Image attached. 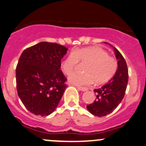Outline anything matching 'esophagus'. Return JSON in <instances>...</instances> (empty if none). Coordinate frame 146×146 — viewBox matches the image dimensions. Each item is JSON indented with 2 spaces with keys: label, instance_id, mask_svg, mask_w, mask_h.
<instances>
[{
  "label": "esophagus",
  "instance_id": "obj_1",
  "mask_svg": "<svg viewBox=\"0 0 146 146\" xmlns=\"http://www.w3.org/2000/svg\"><path fill=\"white\" fill-rule=\"evenodd\" d=\"M78 89L79 90H81V91H86V90H88L87 88L85 87H78Z\"/></svg>",
  "mask_w": 146,
  "mask_h": 146
}]
</instances>
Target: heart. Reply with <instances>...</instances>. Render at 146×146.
I'll use <instances>...</instances> for the list:
<instances>
[{
  "mask_svg": "<svg viewBox=\"0 0 146 146\" xmlns=\"http://www.w3.org/2000/svg\"><path fill=\"white\" fill-rule=\"evenodd\" d=\"M79 61L86 62L84 72H70ZM61 69L66 74H69V83L76 86H89L96 82L102 84L111 80L118 69V62L109 56L108 53L99 47H88L76 49L69 53L62 61Z\"/></svg>",
  "mask_w": 146,
  "mask_h": 146,
  "instance_id": "b5f03b06",
  "label": "heart"
}]
</instances>
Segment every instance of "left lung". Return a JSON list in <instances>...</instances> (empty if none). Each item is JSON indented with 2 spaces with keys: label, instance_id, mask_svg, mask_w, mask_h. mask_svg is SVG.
<instances>
[{
  "label": "left lung",
  "instance_id": "8db88e82",
  "mask_svg": "<svg viewBox=\"0 0 146 146\" xmlns=\"http://www.w3.org/2000/svg\"><path fill=\"white\" fill-rule=\"evenodd\" d=\"M113 49L118 60L116 73L108 83L100 88L95 89L94 92L97 95L96 100L86 106L90 113L98 117L108 115L118 107L125 96L128 85V70L126 62L115 47Z\"/></svg>",
  "mask_w": 146,
  "mask_h": 146
}]
</instances>
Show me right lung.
<instances>
[{
    "label": "right lung",
    "mask_w": 146,
    "mask_h": 146,
    "mask_svg": "<svg viewBox=\"0 0 146 146\" xmlns=\"http://www.w3.org/2000/svg\"><path fill=\"white\" fill-rule=\"evenodd\" d=\"M67 50L58 43L40 42L20 56L15 72L17 91L32 113L45 116L56 110L67 87V78L60 69Z\"/></svg>",
    "instance_id": "obj_1"
}]
</instances>
